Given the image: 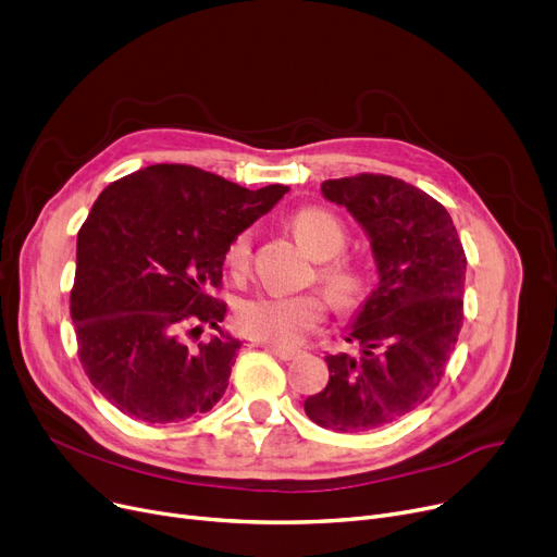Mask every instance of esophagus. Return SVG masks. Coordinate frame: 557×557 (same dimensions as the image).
<instances>
[{"mask_svg": "<svg viewBox=\"0 0 557 557\" xmlns=\"http://www.w3.org/2000/svg\"><path fill=\"white\" fill-rule=\"evenodd\" d=\"M267 349H269L271 355H275L277 359H282V361H290V359H296V357H298V349L277 347V345H267Z\"/></svg>", "mask_w": 557, "mask_h": 557, "instance_id": "34e87169", "label": "esophagus"}]
</instances>
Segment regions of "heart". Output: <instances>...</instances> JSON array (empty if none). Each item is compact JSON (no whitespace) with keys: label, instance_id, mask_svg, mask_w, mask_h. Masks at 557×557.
Instances as JSON below:
<instances>
[{"label":"heart","instance_id":"heart-1","mask_svg":"<svg viewBox=\"0 0 557 557\" xmlns=\"http://www.w3.org/2000/svg\"><path fill=\"white\" fill-rule=\"evenodd\" d=\"M298 242L315 259H327L320 263L318 280L327 290L330 302L349 311L368 294V280L363 271L349 259H336L345 248L347 232L336 214L323 208H302L290 216ZM252 255V232L242 230L234 234L225 246V267L232 275H244L250 267ZM335 259L332 260L331 257ZM327 315V300L320 294H257L239 302L237 325L239 330L261 343H271L277 347L298 345L305 334L313 332Z\"/></svg>","mask_w":557,"mask_h":557}]
</instances>
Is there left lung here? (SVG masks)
<instances>
[{"instance_id":"obj_1","label":"left lung","mask_w":557,"mask_h":557,"mask_svg":"<svg viewBox=\"0 0 557 557\" xmlns=\"http://www.w3.org/2000/svg\"><path fill=\"white\" fill-rule=\"evenodd\" d=\"M370 237L379 282L349 330L359 355H330V384L305 399L315 424L361 433L411 413L441 386L462 327L467 257L449 212L393 175L325 181Z\"/></svg>"}]
</instances>
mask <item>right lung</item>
<instances>
[{
	"label": "right lung",
	"mask_w": 557,
	"mask_h": 557,
	"mask_svg": "<svg viewBox=\"0 0 557 557\" xmlns=\"http://www.w3.org/2000/svg\"><path fill=\"white\" fill-rule=\"evenodd\" d=\"M288 191H250L187 164H151L108 185L78 230L70 313L81 366L128 418L166 424L223 397L239 341L219 323L234 234ZM200 324L220 334L188 343Z\"/></svg>",
	"instance_id": "obj_1"
}]
</instances>
